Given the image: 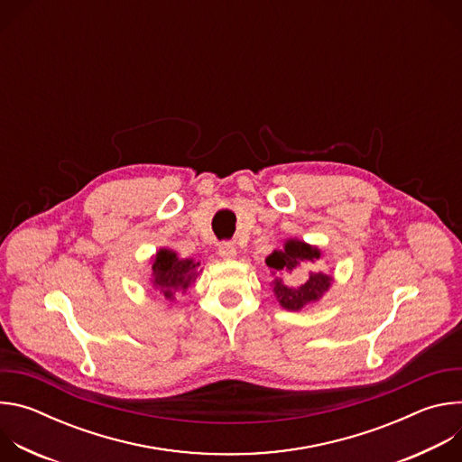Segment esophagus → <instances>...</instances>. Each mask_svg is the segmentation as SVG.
I'll return each instance as SVG.
<instances>
[{
  "instance_id": "obj_1",
  "label": "esophagus",
  "mask_w": 462,
  "mask_h": 462,
  "mask_svg": "<svg viewBox=\"0 0 462 462\" xmlns=\"http://www.w3.org/2000/svg\"><path fill=\"white\" fill-rule=\"evenodd\" d=\"M217 254H219L223 259H232V257H236L237 250H236V246H234L232 243H221L219 248H217Z\"/></svg>"
}]
</instances>
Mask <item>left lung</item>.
Wrapping results in <instances>:
<instances>
[{"label": "left lung", "mask_w": 462, "mask_h": 462, "mask_svg": "<svg viewBox=\"0 0 462 462\" xmlns=\"http://www.w3.org/2000/svg\"><path fill=\"white\" fill-rule=\"evenodd\" d=\"M319 257V250L316 246H310L298 239H289L285 243L283 250H274L267 257V265L274 271L276 280L274 294L280 301V305L287 310H301L307 303H312L321 298V294L331 287L333 278L321 274V273H310L309 280L300 287H291L285 283V276L300 271L307 261H314Z\"/></svg>", "instance_id": "left-lung-1"}]
</instances>
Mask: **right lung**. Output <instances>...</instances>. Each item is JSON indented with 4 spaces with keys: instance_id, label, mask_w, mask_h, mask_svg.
Here are the masks:
<instances>
[{
    "instance_id": "obj_1",
    "label": "right lung",
    "mask_w": 462,
    "mask_h": 462,
    "mask_svg": "<svg viewBox=\"0 0 462 462\" xmlns=\"http://www.w3.org/2000/svg\"><path fill=\"white\" fill-rule=\"evenodd\" d=\"M197 267H199V263L193 259H180L173 250L161 248L153 259L152 285L171 301L179 291L184 292L193 283L199 274Z\"/></svg>"
}]
</instances>
